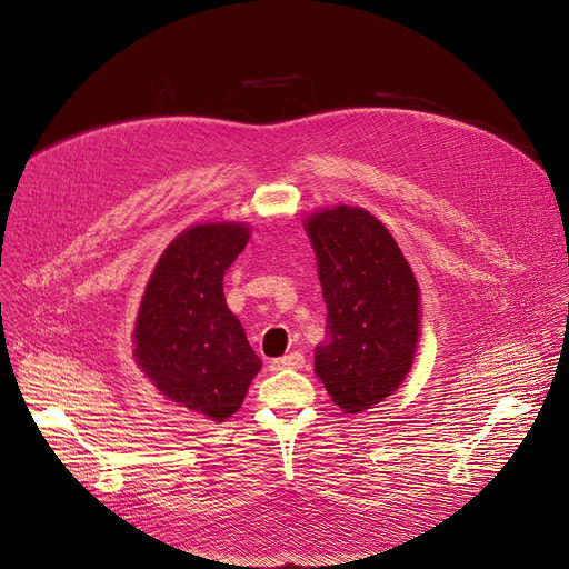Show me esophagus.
I'll use <instances>...</instances> for the list:
<instances>
[{"instance_id": "34e87169", "label": "esophagus", "mask_w": 569, "mask_h": 569, "mask_svg": "<svg viewBox=\"0 0 569 569\" xmlns=\"http://www.w3.org/2000/svg\"><path fill=\"white\" fill-rule=\"evenodd\" d=\"M301 366H305V355H301V352H290V355L279 357V359L272 361V370H286V368L297 370Z\"/></svg>"}]
</instances>
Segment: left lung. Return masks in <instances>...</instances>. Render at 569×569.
<instances>
[{
	"label": "left lung",
	"mask_w": 569,
	"mask_h": 569,
	"mask_svg": "<svg viewBox=\"0 0 569 569\" xmlns=\"http://www.w3.org/2000/svg\"><path fill=\"white\" fill-rule=\"evenodd\" d=\"M327 305L316 375L346 413L389 398L411 370L421 338V288L387 226L363 208L307 217Z\"/></svg>",
	"instance_id": "left-lung-1"
}]
</instances>
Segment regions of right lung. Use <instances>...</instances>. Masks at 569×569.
I'll return each mask as SVG.
<instances>
[{
	"mask_svg": "<svg viewBox=\"0 0 569 569\" xmlns=\"http://www.w3.org/2000/svg\"><path fill=\"white\" fill-rule=\"evenodd\" d=\"M247 242L242 221L182 231L150 274L132 331L134 361L153 387L214 423L240 409L262 366L223 297V274Z\"/></svg>",
	"mask_w": 569,
	"mask_h": 569,
	"instance_id": "obj_1",
	"label": "right lung"
}]
</instances>
